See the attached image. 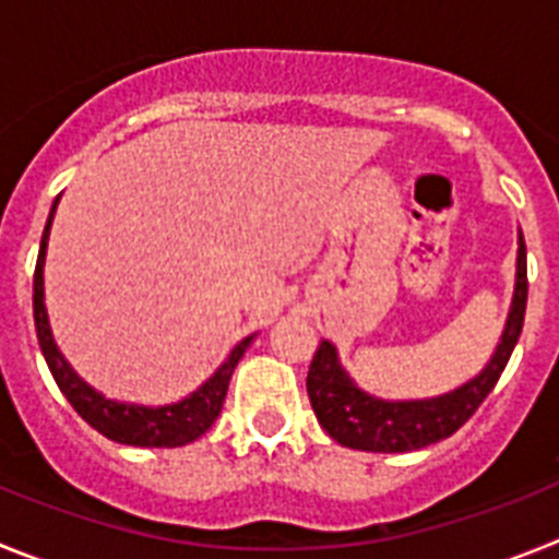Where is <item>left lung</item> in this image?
<instances>
[{
  "mask_svg": "<svg viewBox=\"0 0 559 559\" xmlns=\"http://www.w3.org/2000/svg\"><path fill=\"white\" fill-rule=\"evenodd\" d=\"M526 294H530L526 243L518 231L515 290H512L510 313H507V324H503L496 353L490 355V360L484 364L476 378L451 392L437 394V397L383 400L364 392L349 378L347 369L341 367L335 344L322 338L308 372V397L316 419L338 445L369 453H408L433 445L439 439H448L476 414V408L501 378L503 367L521 338Z\"/></svg>",
  "mask_w": 559,
  "mask_h": 559,
  "instance_id": "left-lung-1",
  "label": "left lung"
}]
</instances>
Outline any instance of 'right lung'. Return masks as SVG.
Instances as JSON below:
<instances>
[{"mask_svg": "<svg viewBox=\"0 0 559 559\" xmlns=\"http://www.w3.org/2000/svg\"><path fill=\"white\" fill-rule=\"evenodd\" d=\"M58 201H61V195L52 201V210H49L41 246H38L36 274H33V319H36L38 347H41L44 360H47V367L52 372V378H56L58 389H61L63 397L72 403V408L86 419L88 426L100 431L103 437L111 439V442L133 448H181L187 442H195L218 419L221 408H224L231 372H235L237 360L243 358V353L249 349L251 341H254V335H246L243 341H237L235 347H231L229 358L215 369V374L206 378L195 392L187 394L179 403H167V406L122 403V400H111L97 392L95 386H88L86 380L69 367V360L58 349L56 335H52V328H49L47 319V305H44V260H47L49 229H52Z\"/></svg>", "mask_w": 559, "mask_h": 559, "instance_id": "obj_1", "label": "right lung"}]
</instances>
